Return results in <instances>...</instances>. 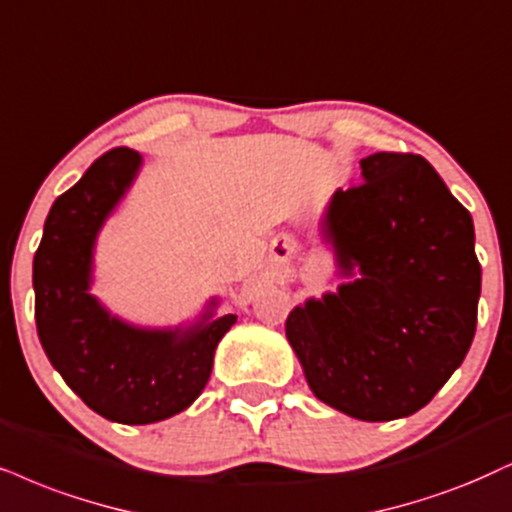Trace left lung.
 <instances>
[{"label": "left lung", "instance_id": "1", "mask_svg": "<svg viewBox=\"0 0 512 512\" xmlns=\"http://www.w3.org/2000/svg\"><path fill=\"white\" fill-rule=\"evenodd\" d=\"M361 177L323 219L349 281L295 307L286 335L323 404L380 423L423 409L463 364L482 269L470 212L428 160L373 153Z\"/></svg>", "mask_w": 512, "mask_h": 512}]
</instances>
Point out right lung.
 Instances as JSON below:
<instances>
[{"label":"right lung","instance_id":"add662e5","mask_svg":"<svg viewBox=\"0 0 512 512\" xmlns=\"http://www.w3.org/2000/svg\"><path fill=\"white\" fill-rule=\"evenodd\" d=\"M141 167L132 148L103 153L51 205L32 262L37 335L51 366L99 416L158 423L189 409L212 373L215 349L236 314L208 312L189 328L151 331L108 314L89 293L94 243Z\"/></svg>","mask_w":512,"mask_h":512}]
</instances>
